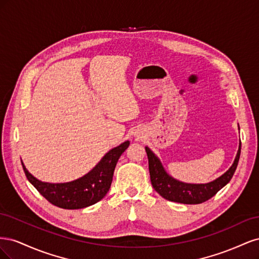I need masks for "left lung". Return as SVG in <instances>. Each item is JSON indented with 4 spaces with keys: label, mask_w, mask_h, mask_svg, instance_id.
Listing matches in <instances>:
<instances>
[{
    "label": "left lung",
    "mask_w": 259,
    "mask_h": 259,
    "mask_svg": "<svg viewBox=\"0 0 259 259\" xmlns=\"http://www.w3.org/2000/svg\"><path fill=\"white\" fill-rule=\"evenodd\" d=\"M146 152L148 155L149 173H150L152 187L162 198L171 202L183 203V204H200L214 197L222 188L230 182L240 159L241 142L236 159L229 169L213 182L206 184H189L175 179L165 170L160 159L152 152L150 148L146 147Z\"/></svg>",
    "instance_id": "8db88e82"
}]
</instances>
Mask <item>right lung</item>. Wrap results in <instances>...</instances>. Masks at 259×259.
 Instances as JSON below:
<instances>
[{
  "label": "right lung",
  "instance_id": "1",
  "mask_svg": "<svg viewBox=\"0 0 259 259\" xmlns=\"http://www.w3.org/2000/svg\"><path fill=\"white\" fill-rule=\"evenodd\" d=\"M128 146L130 142L126 140L112 148L88 174L68 183L41 182L29 173L22 161L21 164L29 182L52 204L65 209H79L95 204L107 194L110 189L117 160Z\"/></svg>",
  "mask_w": 259,
  "mask_h": 259
}]
</instances>
